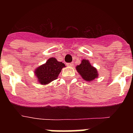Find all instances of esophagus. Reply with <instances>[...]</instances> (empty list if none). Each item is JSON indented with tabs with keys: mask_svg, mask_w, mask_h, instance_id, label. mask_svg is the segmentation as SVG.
<instances>
[{
	"mask_svg": "<svg viewBox=\"0 0 133 133\" xmlns=\"http://www.w3.org/2000/svg\"><path fill=\"white\" fill-rule=\"evenodd\" d=\"M67 66H74V63H69V64H67Z\"/></svg>",
	"mask_w": 133,
	"mask_h": 133,
	"instance_id": "obj_1",
	"label": "esophagus"
}]
</instances>
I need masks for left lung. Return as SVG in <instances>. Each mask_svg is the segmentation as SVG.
I'll return each mask as SVG.
<instances>
[{
  "label": "left lung",
  "mask_w": 133,
  "mask_h": 133,
  "mask_svg": "<svg viewBox=\"0 0 133 133\" xmlns=\"http://www.w3.org/2000/svg\"><path fill=\"white\" fill-rule=\"evenodd\" d=\"M76 70L82 78L88 82H92L98 77L97 69L92 66L88 60H82L81 64L76 66Z\"/></svg>",
  "instance_id": "8db88e82"
}]
</instances>
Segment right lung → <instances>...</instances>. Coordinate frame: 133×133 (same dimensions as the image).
Listing matches in <instances>:
<instances>
[{
  "instance_id": "right-lung-1",
  "label": "right lung",
  "mask_w": 133,
  "mask_h": 133,
  "mask_svg": "<svg viewBox=\"0 0 133 133\" xmlns=\"http://www.w3.org/2000/svg\"><path fill=\"white\" fill-rule=\"evenodd\" d=\"M65 64L59 62L54 57L49 58L44 64L39 66L35 70L36 81L41 84H47L58 78L62 69Z\"/></svg>"
}]
</instances>
